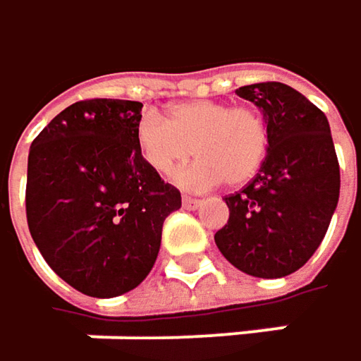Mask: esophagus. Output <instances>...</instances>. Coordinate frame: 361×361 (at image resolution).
Wrapping results in <instances>:
<instances>
[{
	"instance_id": "obj_1",
	"label": "esophagus",
	"mask_w": 361,
	"mask_h": 361,
	"mask_svg": "<svg viewBox=\"0 0 361 361\" xmlns=\"http://www.w3.org/2000/svg\"><path fill=\"white\" fill-rule=\"evenodd\" d=\"M181 202H183V209H188V211H194V209L200 207V200L198 198H192V196H183Z\"/></svg>"
}]
</instances>
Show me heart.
Masks as SVG:
<instances>
[{
    "mask_svg": "<svg viewBox=\"0 0 361 361\" xmlns=\"http://www.w3.org/2000/svg\"><path fill=\"white\" fill-rule=\"evenodd\" d=\"M136 145L159 176H171L196 148L198 161L180 169L173 181L181 190L204 192L227 181L242 185L262 167L269 132L252 107H229L223 101L192 99L176 103L169 115L147 111L136 126Z\"/></svg>",
    "mask_w": 361,
    "mask_h": 361,
    "instance_id": "b5f03b06",
    "label": "heart"
}]
</instances>
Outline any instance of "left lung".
<instances>
[{"instance_id":"1","label":"left lung","mask_w":361,"mask_h":361,"mask_svg":"<svg viewBox=\"0 0 361 361\" xmlns=\"http://www.w3.org/2000/svg\"><path fill=\"white\" fill-rule=\"evenodd\" d=\"M264 117L269 150L256 178L225 196L229 221L214 233L221 254L242 273L287 277L320 246L339 202V161L326 115L281 82L235 90Z\"/></svg>"}]
</instances>
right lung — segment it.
I'll return each instance as SVG.
<instances>
[{"label":"right lung","mask_w":361,"mask_h":361,"mask_svg":"<svg viewBox=\"0 0 361 361\" xmlns=\"http://www.w3.org/2000/svg\"><path fill=\"white\" fill-rule=\"evenodd\" d=\"M140 111L138 101H78L28 152L30 235L51 269L90 298L138 287L159 256L163 221L181 207L138 150Z\"/></svg>","instance_id":"obj_1"}]
</instances>
